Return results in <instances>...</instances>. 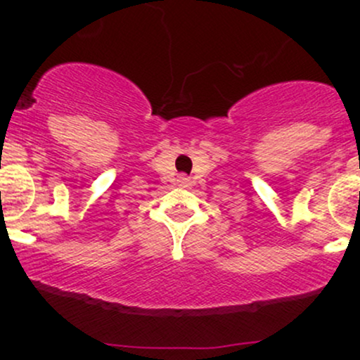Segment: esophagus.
Returning <instances> with one entry per match:
<instances>
[{
	"label": "esophagus",
	"instance_id": "34e87169",
	"mask_svg": "<svg viewBox=\"0 0 360 360\" xmlns=\"http://www.w3.org/2000/svg\"><path fill=\"white\" fill-rule=\"evenodd\" d=\"M179 183H181V186H188L189 183H191V179L186 176H179Z\"/></svg>",
	"mask_w": 360,
	"mask_h": 360
}]
</instances>
